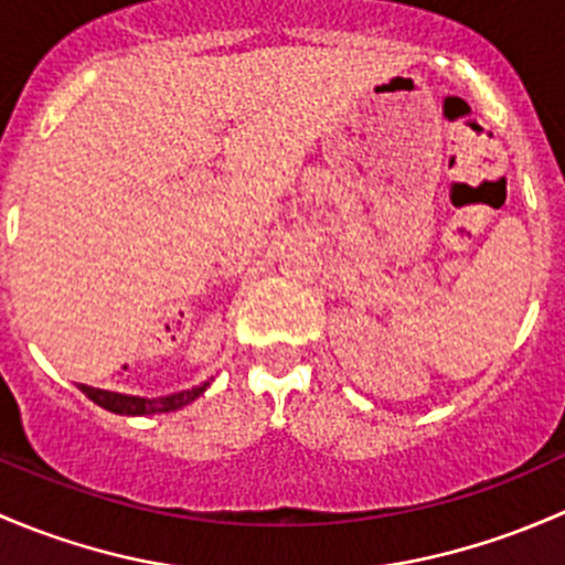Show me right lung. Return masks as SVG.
Masks as SVG:
<instances>
[{"label":"right lung","mask_w":565,"mask_h":565,"mask_svg":"<svg viewBox=\"0 0 565 565\" xmlns=\"http://www.w3.org/2000/svg\"><path fill=\"white\" fill-rule=\"evenodd\" d=\"M210 380H213V377H210ZM210 380H204V383L193 385V388H188V391L167 393V396H156V398L128 396V393L93 388V385H84V383H78V391H82L84 396L93 398L98 407L108 409V413H117V415H156V413H174V409L191 404L193 398H199L204 391L210 388Z\"/></svg>","instance_id":"1"}]
</instances>
